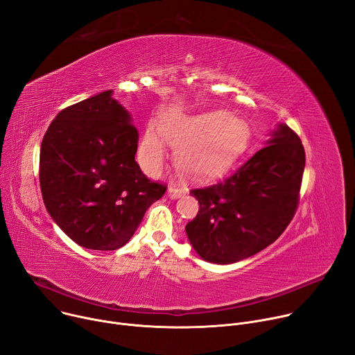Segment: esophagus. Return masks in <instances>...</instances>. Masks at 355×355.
<instances>
[{
  "mask_svg": "<svg viewBox=\"0 0 355 355\" xmlns=\"http://www.w3.org/2000/svg\"><path fill=\"white\" fill-rule=\"evenodd\" d=\"M187 192V189L184 187H178L175 184H171L170 188H168V197L173 198V200H177L180 197H182Z\"/></svg>",
  "mask_w": 355,
  "mask_h": 355,
  "instance_id": "34e87169",
  "label": "esophagus"
}]
</instances>
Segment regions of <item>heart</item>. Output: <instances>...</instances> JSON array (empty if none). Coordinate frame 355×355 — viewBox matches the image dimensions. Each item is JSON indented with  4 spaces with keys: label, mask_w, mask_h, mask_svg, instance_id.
Returning a JSON list of instances; mask_svg holds the SVG:
<instances>
[{
    "label": "heart",
    "mask_w": 355,
    "mask_h": 355,
    "mask_svg": "<svg viewBox=\"0 0 355 355\" xmlns=\"http://www.w3.org/2000/svg\"><path fill=\"white\" fill-rule=\"evenodd\" d=\"M249 125L225 110L197 116L168 114L147 125L140 144L139 158L144 170L155 175L164 167L166 143L177 147V164L197 177L215 175L227 168L246 148Z\"/></svg>",
    "instance_id": "1"
}]
</instances>
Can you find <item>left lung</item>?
<instances>
[{
	"label": "left lung",
	"mask_w": 355,
	"mask_h": 355,
	"mask_svg": "<svg viewBox=\"0 0 355 355\" xmlns=\"http://www.w3.org/2000/svg\"><path fill=\"white\" fill-rule=\"evenodd\" d=\"M306 154L299 136L279 124L268 146L231 177L191 189L200 202L185 232L207 262L228 265L263 250L293 219Z\"/></svg>",
	"instance_id": "left-lung-1"
}]
</instances>
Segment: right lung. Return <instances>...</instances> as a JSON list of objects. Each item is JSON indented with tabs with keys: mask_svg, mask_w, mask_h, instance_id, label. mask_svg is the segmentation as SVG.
I'll list each match as a JSON object with an SVG mask.
<instances>
[{
	"mask_svg": "<svg viewBox=\"0 0 355 355\" xmlns=\"http://www.w3.org/2000/svg\"><path fill=\"white\" fill-rule=\"evenodd\" d=\"M112 93L59 112L40 155L46 211L73 242L93 250L125 245L167 189L141 173L135 159L139 132Z\"/></svg>",
	"mask_w": 355,
	"mask_h": 355,
	"instance_id": "obj_1",
	"label": "right lung"
}]
</instances>
